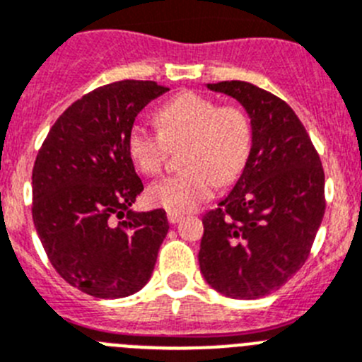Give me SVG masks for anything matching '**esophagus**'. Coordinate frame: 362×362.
<instances>
[{
	"label": "esophagus",
	"instance_id": "esophagus-1",
	"mask_svg": "<svg viewBox=\"0 0 362 362\" xmlns=\"http://www.w3.org/2000/svg\"><path fill=\"white\" fill-rule=\"evenodd\" d=\"M182 218H184V216L178 214V212H168V221H170L171 225H177Z\"/></svg>",
	"mask_w": 362,
	"mask_h": 362
}]
</instances>
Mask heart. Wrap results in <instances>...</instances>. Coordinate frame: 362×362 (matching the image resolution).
<instances>
[{
	"label": "heart",
	"instance_id": "obj_1",
	"mask_svg": "<svg viewBox=\"0 0 362 362\" xmlns=\"http://www.w3.org/2000/svg\"><path fill=\"white\" fill-rule=\"evenodd\" d=\"M158 134L135 124L127 148L135 168L155 175L165 162L168 146L185 143V171L162 178L148 189V202L168 212L197 209L209 200L218 184H232L245 170L252 148V128L238 107H218L198 93L177 94L155 112Z\"/></svg>",
	"mask_w": 362,
	"mask_h": 362
}]
</instances>
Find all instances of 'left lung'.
Masks as SVG:
<instances>
[{
	"instance_id": "left-lung-1",
	"label": "left lung",
	"mask_w": 362,
	"mask_h": 362,
	"mask_svg": "<svg viewBox=\"0 0 362 362\" xmlns=\"http://www.w3.org/2000/svg\"><path fill=\"white\" fill-rule=\"evenodd\" d=\"M205 87L241 103L252 148L234 187L204 216L200 272L228 298H262L305 262L325 214V175L286 101L239 80Z\"/></svg>"
}]
</instances>
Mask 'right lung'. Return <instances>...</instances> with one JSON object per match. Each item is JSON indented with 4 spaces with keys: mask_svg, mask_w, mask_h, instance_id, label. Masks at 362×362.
Here are the masks:
<instances>
[{
    "mask_svg": "<svg viewBox=\"0 0 362 362\" xmlns=\"http://www.w3.org/2000/svg\"><path fill=\"white\" fill-rule=\"evenodd\" d=\"M165 90L137 80L98 87L55 121L37 155V234L57 273L96 298L143 289L170 230L162 209H130L144 185L127 148L137 114Z\"/></svg>",
    "mask_w": 362,
    "mask_h": 362,
    "instance_id": "add662e5",
    "label": "right lung"
}]
</instances>
